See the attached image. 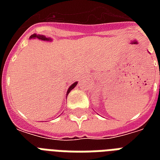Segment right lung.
Masks as SVG:
<instances>
[{
  "label": "right lung",
  "mask_w": 160,
  "mask_h": 160,
  "mask_svg": "<svg viewBox=\"0 0 160 160\" xmlns=\"http://www.w3.org/2000/svg\"><path fill=\"white\" fill-rule=\"evenodd\" d=\"M36 38L40 39V40H42V41H51V39L50 38H46V36H41V35H36V34H34V35H32V36H31V38H36ZM76 85H77V82H75L72 85H71V86H70V88H69V90H68V91H67V95L69 94V93H70V90L75 88V86Z\"/></svg>",
  "instance_id": "obj_1"
}]
</instances>
